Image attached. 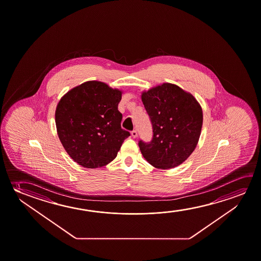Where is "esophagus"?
Wrapping results in <instances>:
<instances>
[{
  "label": "esophagus",
  "instance_id": "1",
  "mask_svg": "<svg viewBox=\"0 0 261 261\" xmlns=\"http://www.w3.org/2000/svg\"><path fill=\"white\" fill-rule=\"evenodd\" d=\"M131 135H132V137H134V138H136V137H137V130H133L132 132H131Z\"/></svg>",
  "mask_w": 261,
  "mask_h": 261
}]
</instances>
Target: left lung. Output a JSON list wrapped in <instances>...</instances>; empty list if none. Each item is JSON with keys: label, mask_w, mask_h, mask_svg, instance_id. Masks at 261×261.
I'll use <instances>...</instances> for the list:
<instances>
[{"label": "left lung", "mask_w": 261, "mask_h": 261, "mask_svg": "<svg viewBox=\"0 0 261 261\" xmlns=\"http://www.w3.org/2000/svg\"><path fill=\"white\" fill-rule=\"evenodd\" d=\"M141 98L152 125V141H139L141 152L155 168H174L196 148L203 120L201 105L171 83L142 92Z\"/></svg>", "instance_id": "8db88e82"}]
</instances>
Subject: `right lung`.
Returning a JSON list of instances; mask_svg holds the SVG:
<instances>
[{
  "instance_id": "add662e5",
  "label": "right lung",
  "mask_w": 261,
  "mask_h": 261,
  "mask_svg": "<svg viewBox=\"0 0 261 261\" xmlns=\"http://www.w3.org/2000/svg\"><path fill=\"white\" fill-rule=\"evenodd\" d=\"M122 91L100 81H87L60 98L55 112L57 133L71 159L86 168L112 162L128 131L121 128Z\"/></svg>"
}]
</instances>
